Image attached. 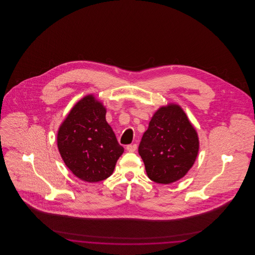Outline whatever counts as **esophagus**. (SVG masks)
Here are the masks:
<instances>
[{"label": "esophagus", "mask_w": 255, "mask_h": 255, "mask_svg": "<svg viewBox=\"0 0 255 255\" xmlns=\"http://www.w3.org/2000/svg\"><path fill=\"white\" fill-rule=\"evenodd\" d=\"M136 148H137L136 144H130V145H127V147H126L128 152H134L136 150Z\"/></svg>", "instance_id": "1"}]
</instances>
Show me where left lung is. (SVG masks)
<instances>
[{
    "instance_id": "1",
    "label": "left lung",
    "mask_w": 255,
    "mask_h": 255,
    "mask_svg": "<svg viewBox=\"0 0 255 255\" xmlns=\"http://www.w3.org/2000/svg\"><path fill=\"white\" fill-rule=\"evenodd\" d=\"M199 137L181 106L170 103L154 114L138 146L150 180L169 184L193 166Z\"/></svg>"
}]
</instances>
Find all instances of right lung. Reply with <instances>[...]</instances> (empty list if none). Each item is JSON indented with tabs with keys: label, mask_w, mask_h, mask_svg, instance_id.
I'll return each mask as SVG.
<instances>
[{
	"label": "right lung",
	"mask_w": 255,
	"mask_h": 255,
	"mask_svg": "<svg viewBox=\"0 0 255 255\" xmlns=\"http://www.w3.org/2000/svg\"><path fill=\"white\" fill-rule=\"evenodd\" d=\"M57 146L67 167L88 182L109 178L124 152L106 122V108L93 95L79 100L62 122Z\"/></svg>",
	"instance_id": "add662e5"
}]
</instances>
